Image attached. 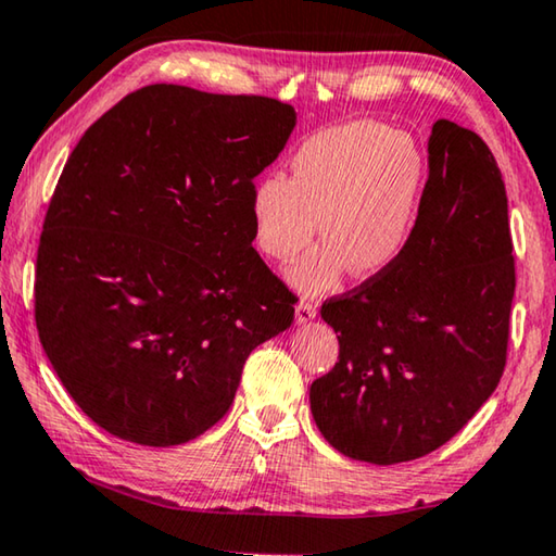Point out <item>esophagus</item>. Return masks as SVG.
<instances>
[{"instance_id": "34e87169", "label": "esophagus", "mask_w": 556, "mask_h": 556, "mask_svg": "<svg viewBox=\"0 0 556 556\" xmlns=\"http://www.w3.org/2000/svg\"><path fill=\"white\" fill-rule=\"evenodd\" d=\"M316 312H318V306L314 304V301L301 299L296 304V324H308L312 318H316Z\"/></svg>"}]
</instances>
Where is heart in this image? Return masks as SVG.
<instances>
[{"label":"heart","mask_w":556,"mask_h":556,"mask_svg":"<svg viewBox=\"0 0 556 556\" xmlns=\"http://www.w3.org/2000/svg\"><path fill=\"white\" fill-rule=\"evenodd\" d=\"M291 178L267 174L252 186L250 213L260 250L291 262L304 294H324L348 269L357 277L388 271L409 248L427 186V159L407 131L357 119L314 131L291 154Z\"/></svg>","instance_id":"b5f03b06"}]
</instances>
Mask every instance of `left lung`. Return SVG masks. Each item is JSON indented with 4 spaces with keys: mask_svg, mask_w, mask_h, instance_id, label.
Returning a JSON list of instances; mask_svg holds the SVG:
<instances>
[{
    "mask_svg": "<svg viewBox=\"0 0 556 556\" xmlns=\"http://www.w3.org/2000/svg\"><path fill=\"white\" fill-rule=\"evenodd\" d=\"M513 294L501 168L476 131L437 119L409 248L321 306L341 343L308 390L324 439L378 466L444 446L501 382Z\"/></svg>",
    "mask_w": 556,
    "mask_h": 556,
    "instance_id": "left-lung-1",
    "label": "left lung"
}]
</instances>
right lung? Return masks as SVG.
Instances as JSON below:
<instances>
[{
  "instance_id": "add662e5",
  "label": "right lung",
  "mask_w": 556,
  "mask_h": 556,
  "mask_svg": "<svg viewBox=\"0 0 556 556\" xmlns=\"http://www.w3.org/2000/svg\"><path fill=\"white\" fill-rule=\"evenodd\" d=\"M294 127L287 102L156 83L73 149L43 220L36 328L63 388L112 437H201L248 355L294 321L250 213L252 181Z\"/></svg>"
}]
</instances>
